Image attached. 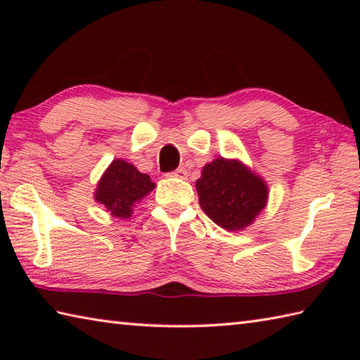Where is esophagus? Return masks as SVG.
Listing matches in <instances>:
<instances>
[{
	"mask_svg": "<svg viewBox=\"0 0 360 360\" xmlns=\"http://www.w3.org/2000/svg\"><path fill=\"white\" fill-rule=\"evenodd\" d=\"M173 178H179V179H186L187 178V169L184 167H179L178 169H174L172 173Z\"/></svg>",
	"mask_w": 360,
	"mask_h": 360,
	"instance_id": "1",
	"label": "esophagus"
}]
</instances>
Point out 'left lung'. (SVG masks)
Instances as JSON below:
<instances>
[{
	"instance_id": "8db88e82",
	"label": "left lung",
	"mask_w": 360,
	"mask_h": 360,
	"mask_svg": "<svg viewBox=\"0 0 360 360\" xmlns=\"http://www.w3.org/2000/svg\"><path fill=\"white\" fill-rule=\"evenodd\" d=\"M202 210L225 230H241L264 210L268 188L259 176L236 160L216 158L197 181Z\"/></svg>"
}]
</instances>
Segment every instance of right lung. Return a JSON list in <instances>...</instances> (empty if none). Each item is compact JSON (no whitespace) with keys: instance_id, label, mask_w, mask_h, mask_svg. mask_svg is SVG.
<instances>
[{"instance_id":"obj_1","label":"right lung","mask_w":360,"mask_h":360,"mask_svg":"<svg viewBox=\"0 0 360 360\" xmlns=\"http://www.w3.org/2000/svg\"><path fill=\"white\" fill-rule=\"evenodd\" d=\"M155 187L148 174L125 160H114L96 188V202L105 205L115 217H130L131 206L143 200Z\"/></svg>"}]
</instances>
